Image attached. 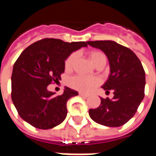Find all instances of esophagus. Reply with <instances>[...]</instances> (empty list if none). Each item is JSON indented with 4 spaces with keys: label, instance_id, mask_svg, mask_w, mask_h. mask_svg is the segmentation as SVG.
<instances>
[{
    "label": "esophagus",
    "instance_id": "1",
    "mask_svg": "<svg viewBox=\"0 0 156 156\" xmlns=\"http://www.w3.org/2000/svg\"><path fill=\"white\" fill-rule=\"evenodd\" d=\"M79 95L82 96V97H84V98H88V94H84V93H81V92L79 93Z\"/></svg>",
    "mask_w": 156,
    "mask_h": 156
}]
</instances>
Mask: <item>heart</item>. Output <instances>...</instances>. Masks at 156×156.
Here are the masks:
<instances>
[{
  "label": "heart",
  "mask_w": 156,
  "mask_h": 156,
  "mask_svg": "<svg viewBox=\"0 0 156 156\" xmlns=\"http://www.w3.org/2000/svg\"><path fill=\"white\" fill-rule=\"evenodd\" d=\"M77 53L73 52L66 58L64 63L65 69L67 71H70L73 69L75 64V62L77 60ZM88 57L90 58L92 62L98 68V67H105L107 62L106 55L101 51L93 50L88 52ZM101 83V79L98 77H87L83 75H76L74 77H72L68 80V84L70 87L83 93H89L94 90L96 87Z\"/></svg>",
  "instance_id": "heart-1"
}]
</instances>
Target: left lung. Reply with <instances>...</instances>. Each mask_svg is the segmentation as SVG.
<instances>
[{"instance_id": "obj_1", "label": "left lung", "mask_w": 156, "mask_h": 156, "mask_svg": "<svg viewBox=\"0 0 156 156\" xmlns=\"http://www.w3.org/2000/svg\"><path fill=\"white\" fill-rule=\"evenodd\" d=\"M88 45L100 49L108 57L110 75L102 88L113 91L114 97L101 98L97 108L89 109L94 121L108 127L126 124L137 111L144 97L145 73L141 62L129 48L114 41H89Z\"/></svg>"}]
</instances>
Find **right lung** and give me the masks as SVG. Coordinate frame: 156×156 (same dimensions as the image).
<instances>
[{
    "mask_svg": "<svg viewBox=\"0 0 156 156\" xmlns=\"http://www.w3.org/2000/svg\"><path fill=\"white\" fill-rule=\"evenodd\" d=\"M88 42L55 38L36 41L22 51L13 66L12 99L18 115L33 127L48 129L60 124L68 114L67 102L78 92L65 87L55 95L48 86L61 80L65 59Z\"/></svg>",
    "mask_w": 156,
    "mask_h": 156,
    "instance_id": "right-lung-1",
    "label": "right lung"
}]
</instances>
